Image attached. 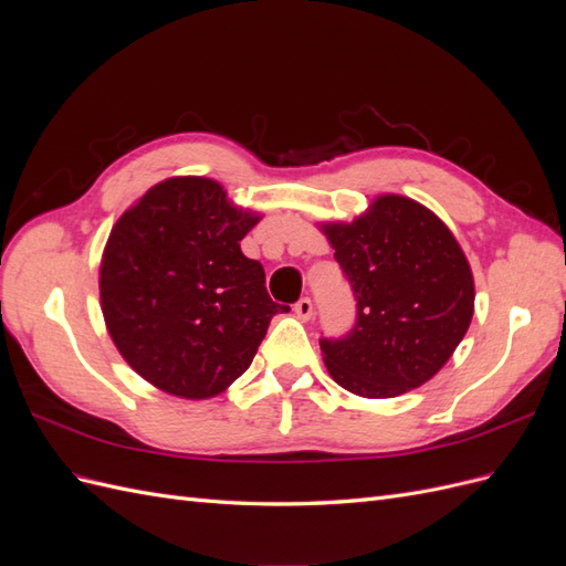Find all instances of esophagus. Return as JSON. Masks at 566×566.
Wrapping results in <instances>:
<instances>
[{"label":"esophagus","mask_w":566,"mask_h":566,"mask_svg":"<svg viewBox=\"0 0 566 566\" xmlns=\"http://www.w3.org/2000/svg\"><path fill=\"white\" fill-rule=\"evenodd\" d=\"M295 314L300 321H310L314 318V302L310 297H302L297 304H295Z\"/></svg>","instance_id":"1"}]
</instances>
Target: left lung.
<instances>
[{
    "label": "left lung",
    "mask_w": 566,
    "mask_h": 566,
    "mask_svg": "<svg viewBox=\"0 0 566 566\" xmlns=\"http://www.w3.org/2000/svg\"><path fill=\"white\" fill-rule=\"evenodd\" d=\"M318 229L358 302L354 331L321 339L331 378L366 399H391L432 380L474 314V276L451 229L399 193Z\"/></svg>",
    "instance_id": "obj_1"
}]
</instances>
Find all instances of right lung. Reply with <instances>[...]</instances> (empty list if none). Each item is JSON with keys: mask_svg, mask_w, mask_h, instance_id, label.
<instances>
[{"mask_svg": "<svg viewBox=\"0 0 566 566\" xmlns=\"http://www.w3.org/2000/svg\"><path fill=\"white\" fill-rule=\"evenodd\" d=\"M262 212L208 177H169L115 221L98 266L108 335L134 373L172 397L202 401L250 368L273 302L241 241Z\"/></svg>", "mask_w": 566, "mask_h": 566, "instance_id": "obj_1", "label": "right lung"}]
</instances>
